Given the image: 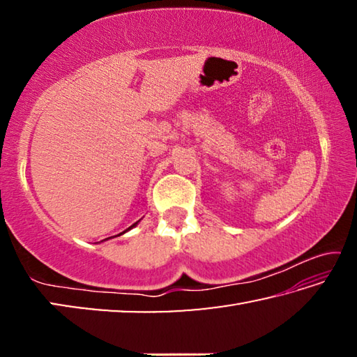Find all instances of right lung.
I'll return each instance as SVG.
<instances>
[{
    "mask_svg": "<svg viewBox=\"0 0 357 357\" xmlns=\"http://www.w3.org/2000/svg\"><path fill=\"white\" fill-rule=\"evenodd\" d=\"M135 225H137V222H135V223H134V225H132V227H129V228H128V229H130V228H134V227H135ZM128 229H126V231H128ZM126 231H123V233H126ZM123 233H121V234H123Z\"/></svg>",
    "mask_w": 357,
    "mask_h": 357,
    "instance_id": "obj_1",
    "label": "right lung"
}]
</instances>
